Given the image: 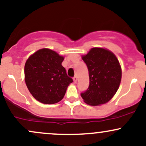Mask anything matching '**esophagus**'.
Wrapping results in <instances>:
<instances>
[{"instance_id": "obj_1", "label": "esophagus", "mask_w": 146, "mask_h": 146, "mask_svg": "<svg viewBox=\"0 0 146 146\" xmlns=\"http://www.w3.org/2000/svg\"><path fill=\"white\" fill-rule=\"evenodd\" d=\"M73 82H74L75 83H76V82H77V80H78V78H77V77L76 76H75L74 78H73Z\"/></svg>"}]
</instances>
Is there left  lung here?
<instances>
[{
	"label": "left lung",
	"instance_id": "8db88e82",
	"mask_svg": "<svg viewBox=\"0 0 146 146\" xmlns=\"http://www.w3.org/2000/svg\"><path fill=\"white\" fill-rule=\"evenodd\" d=\"M89 70V86L81 97L86 104L100 105L110 101L119 87L121 67L113 52L102 48H93L82 57Z\"/></svg>",
	"mask_w": 146,
	"mask_h": 146
}]
</instances>
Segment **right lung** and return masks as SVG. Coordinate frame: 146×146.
I'll return each instance as SVG.
<instances>
[{
	"label": "right lung",
	"instance_id": "obj_1",
	"mask_svg": "<svg viewBox=\"0 0 146 146\" xmlns=\"http://www.w3.org/2000/svg\"><path fill=\"white\" fill-rule=\"evenodd\" d=\"M64 59L55 51L42 48L33 54L25 62V84L33 96L41 103L60 102L67 87L73 82L62 65Z\"/></svg>",
	"mask_w": 146,
	"mask_h": 146
}]
</instances>
